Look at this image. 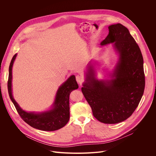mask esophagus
Wrapping results in <instances>:
<instances>
[{"label": "esophagus", "instance_id": "1", "mask_svg": "<svg viewBox=\"0 0 156 156\" xmlns=\"http://www.w3.org/2000/svg\"><path fill=\"white\" fill-rule=\"evenodd\" d=\"M76 80L81 85L82 84V83L83 82V81H84V78L81 75H76Z\"/></svg>", "mask_w": 156, "mask_h": 156}]
</instances>
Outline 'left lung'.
<instances>
[{
  "label": "left lung",
  "instance_id": "8db88e82",
  "mask_svg": "<svg viewBox=\"0 0 156 156\" xmlns=\"http://www.w3.org/2000/svg\"><path fill=\"white\" fill-rule=\"evenodd\" d=\"M108 31L101 44L114 42L120 54L112 76L115 78L98 81L90 65L81 91L98 120L115 124L129 118L138 106L144 91L145 76L141 50L128 30L117 23L109 26Z\"/></svg>",
  "mask_w": 156,
  "mask_h": 156
}]
</instances>
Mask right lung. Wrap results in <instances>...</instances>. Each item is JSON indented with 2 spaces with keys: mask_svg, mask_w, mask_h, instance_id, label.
Returning <instances> with one entry per match:
<instances>
[{
  "mask_svg": "<svg viewBox=\"0 0 156 156\" xmlns=\"http://www.w3.org/2000/svg\"><path fill=\"white\" fill-rule=\"evenodd\" d=\"M16 54L11 60L9 66V74L7 82L8 91L10 98L13 103L21 118L27 124L43 131H55L63 127L70 119L69 96L71 92L78 88V85L74 75L71 76L58 89L53 109L41 114L27 112L22 110L14 100L12 93V70Z\"/></svg>",
  "mask_w": 156,
  "mask_h": 156,
  "instance_id": "1",
  "label": "right lung"
}]
</instances>
